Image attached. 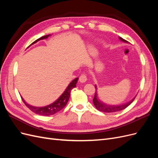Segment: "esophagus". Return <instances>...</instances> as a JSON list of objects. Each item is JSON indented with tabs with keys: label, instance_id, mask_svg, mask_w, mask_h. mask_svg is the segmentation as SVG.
<instances>
[{
	"label": "esophagus",
	"instance_id": "1",
	"mask_svg": "<svg viewBox=\"0 0 158 158\" xmlns=\"http://www.w3.org/2000/svg\"><path fill=\"white\" fill-rule=\"evenodd\" d=\"M79 80H80V82L81 83H84V82H86V80H87L86 75H85V74H81V76H80V78H79Z\"/></svg>",
	"mask_w": 158,
	"mask_h": 158
}]
</instances>
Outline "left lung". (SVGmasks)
<instances>
[{
  "mask_svg": "<svg viewBox=\"0 0 158 158\" xmlns=\"http://www.w3.org/2000/svg\"><path fill=\"white\" fill-rule=\"evenodd\" d=\"M119 40H120L123 42L128 43L127 41L123 39V38L121 37H119ZM95 94L94 95V98L93 99L94 105L95 106V108H96L98 110H99V111L104 112V113H114V112H117L119 111H121V110L125 109L128 106H130V105L132 103V102L134 101V100H135V99L136 98V96H135L132 99H131L130 102H128L126 103H124L123 105H118V106H111V105L106 104L103 102H102V101H100L98 98L96 85H95Z\"/></svg>",
  "mask_w": 158,
  "mask_h": 158,
  "instance_id": "left-lung-1",
  "label": "left lung"
}]
</instances>
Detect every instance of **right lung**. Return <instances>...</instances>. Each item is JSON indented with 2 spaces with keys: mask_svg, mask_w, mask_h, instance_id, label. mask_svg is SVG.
Masks as SVG:
<instances>
[{
  "mask_svg": "<svg viewBox=\"0 0 158 158\" xmlns=\"http://www.w3.org/2000/svg\"><path fill=\"white\" fill-rule=\"evenodd\" d=\"M50 35H47L39 38V39H37L34 42H33L30 46H31V45H33L40 40L47 39V38H48V37H49ZM78 78H76L75 79H74L73 81H72V82L69 84L67 88H66V89L64 90V92L57 99L55 102L52 103L51 104L48 105V106H46L44 107L32 106L31 105L25 102V100L23 99L22 97L21 98L22 99V101L25 103L26 106L33 113L40 114V115H44V116L52 115V114H54L60 111L61 109H63L66 106V105L67 104L69 99L70 98L71 90L76 86V84L78 82Z\"/></svg>",
  "mask_w": 158,
  "mask_h": 158,
  "instance_id": "add662e5",
  "label": "right lung"
}]
</instances>
